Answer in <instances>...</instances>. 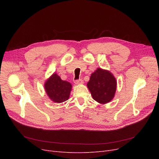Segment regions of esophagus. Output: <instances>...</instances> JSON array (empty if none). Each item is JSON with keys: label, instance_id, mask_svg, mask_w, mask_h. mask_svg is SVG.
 <instances>
[{"label": "esophagus", "instance_id": "34e87169", "mask_svg": "<svg viewBox=\"0 0 159 159\" xmlns=\"http://www.w3.org/2000/svg\"><path fill=\"white\" fill-rule=\"evenodd\" d=\"M74 83L76 84V85H80V84H84V81L81 80V79H80V80H75L74 81Z\"/></svg>", "mask_w": 159, "mask_h": 159}]
</instances>
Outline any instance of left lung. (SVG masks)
<instances>
[{
	"label": "left lung",
	"instance_id": "8db88e82",
	"mask_svg": "<svg viewBox=\"0 0 159 159\" xmlns=\"http://www.w3.org/2000/svg\"><path fill=\"white\" fill-rule=\"evenodd\" d=\"M87 85L93 99L101 104H105L114 98L117 81L109 71L98 68L91 74Z\"/></svg>",
	"mask_w": 159,
	"mask_h": 159
}]
</instances>
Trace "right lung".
<instances>
[{"label":"right lung","instance_id":"1","mask_svg":"<svg viewBox=\"0 0 159 159\" xmlns=\"http://www.w3.org/2000/svg\"><path fill=\"white\" fill-rule=\"evenodd\" d=\"M71 88L72 85L70 83L62 80L56 73L53 74L44 84L48 96L55 103H62L68 100Z\"/></svg>","mask_w":159,"mask_h":159}]
</instances>
